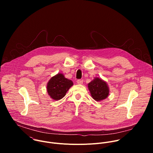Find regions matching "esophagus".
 I'll return each mask as SVG.
<instances>
[{"label": "esophagus", "instance_id": "obj_1", "mask_svg": "<svg viewBox=\"0 0 153 153\" xmlns=\"http://www.w3.org/2000/svg\"><path fill=\"white\" fill-rule=\"evenodd\" d=\"M77 83L78 84L82 85V84L83 83V80H82V79H79V80H77Z\"/></svg>", "mask_w": 153, "mask_h": 153}]
</instances>
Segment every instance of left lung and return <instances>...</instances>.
I'll return each mask as SVG.
<instances>
[{
  "label": "left lung",
  "mask_w": 153,
  "mask_h": 153,
  "mask_svg": "<svg viewBox=\"0 0 153 153\" xmlns=\"http://www.w3.org/2000/svg\"><path fill=\"white\" fill-rule=\"evenodd\" d=\"M88 88L91 97L97 102L107 98L110 93L107 83L99 77H95L88 84Z\"/></svg>",
  "instance_id": "obj_1"
}]
</instances>
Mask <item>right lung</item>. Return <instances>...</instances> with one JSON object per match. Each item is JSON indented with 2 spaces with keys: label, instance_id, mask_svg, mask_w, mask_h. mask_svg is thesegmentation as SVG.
I'll return each mask as SVG.
<instances>
[{
  "label": "right lung",
  "instance_id": "1",
  "mask_svg": "<svg viewBox=\"0 0 153 153\" xmlns=\"http://www.w3.org/2000/svg\"><path fill=\"white\" fill-rule=\"evenodd\" d=\"M47 85L48 95L53 100H58L66 95L70 87L73 85V82L65 78L63 74L58 73L50 79Z\"/></svg>",
  "mask_w": 153,
  "mask_h": 153
}]
</instances>
